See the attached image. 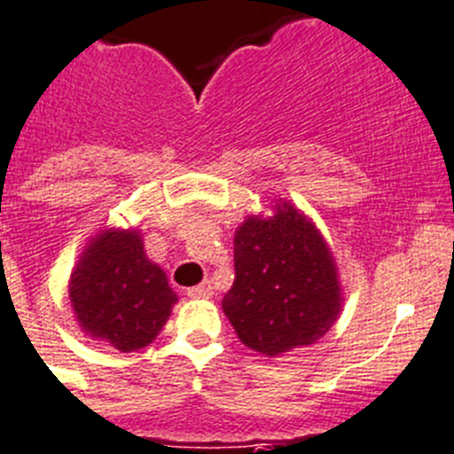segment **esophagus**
<instances>
[{"mask_svg": "<svg viewBox=\"0 0 454 454\" xmlns=\"http://www.w3.org/2000/svg\"><path fill=\"white\" fill-rule=\"evenodd\" d=\"M187 294H189V297H192V299H207V297H212V286H210V281L200 283V286H196V287H189Z\"/></svg>", "mask_w": 454, "mask_h": 454, "instance_id": "1", "label": "esophagus"}]
</instances>
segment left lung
Instances as JSON below:
<instances>
[{
	"mask_svg": "<svg viewBox=\"0 0 454 454\" xmlns=\"http://www.w3.org/2000/svg\"><path fill=\"white\" fill-rule=\"evenodd\" d=\"M249 216L235 232V281L222 309L239 340L265 356L313 345L340 313L336 262L293 205Z\"/></svg>",
	"mask_w": 454,
	"mask_h": 454,
	"instance_id": "8db88e82",
	"label": "left lung"
}]
</instances>
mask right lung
<instances>
[{
  "label": "right lung",
  "instance_id": "add662e5",
  "mask_svg": "<svg viewBox=\"0 0 454 454\" xmlns=\"http://www.w3.org/2000/svg\"><path fill=\"white\" fill-rule=\"evenodd\" d=\"M70 301L86 333L118 352H137L160 336L178 297L167 274L145 258L137 231H109L74 267Z\"/></svg>",
  "mask_w": 454,
  "mask_h": 454
}]
</instances>
